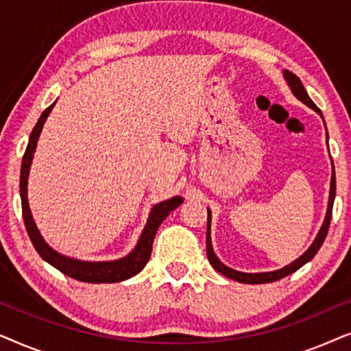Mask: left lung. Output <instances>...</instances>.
Listing matches in <instances>:
<instances>
[{
  "label": "left lung",
  "instance_id": "1",
  "mask_svg": "<svg viewBox=\"0 0 351 351\" xmlns=\"http://www.w3.org/2000/svg\"><path fill=\"white\" fill-rule=\"evenodd\" d=\"M282 76H285L286 83L291 88L292 94H294L302 104H305L306 107L315 110V112L319 113V117L323 118V114H321V110L316 107V105L313 104V100H311L308 97V94H306V90L304 88V84H302V81L297 78V76L289 70H282ZM323 121H324V118H323ZM334 198H335V172H334V165H332V176H330L328 210H326L324 222H323V225H321V228H319L318 234H316L315 241L311 243V246L306 249V251L302 254L299 258H295V261L291 262L289 265L282 267V268H280V270L263 271V273L238 271V270H233V268L227 267L223 262L219 261V257L215 256V252H214L213 241H210V210L208 209V230H206V252H208V261L210 262V265H213L215 270L220 273V275L227 276V278H230V280H234L238 282H244V285H265V282H273V281L281 280V278H285L287 275H291V273H294L295 270H299V268L304 267L306 262H310L311 258L316 256V252L319 251V247L323 246L326 234H328V230H329V225H330V217H332Z\"/></svg>",
  "mask_w": 351,
  "mask_h": 351
}]
</instances>
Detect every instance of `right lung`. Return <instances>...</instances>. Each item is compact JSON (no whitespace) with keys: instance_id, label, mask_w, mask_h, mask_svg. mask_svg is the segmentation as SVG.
Listing matches in <instances>:
<instances>
[{"instance_id":"right-lung-1","label":"right lung","mask_w":351,"mask_h":351,"mask_svg":"<svg viewBox=\"0 0 351 351\" xmlns=\"http://www.w3.org/2000/svg\"><path fill=\"white\" fill-rule=\"evenodd\" d=\"M56 102L47 107L45 112L41 113L40 119H38L36 126L33 128L28 138V145L22 160L21 167V199H22V214H23V222H25V228L28 237H30L33 246L40 254L43 261L51 263L52 267L64 273V275L73 278V280L83 281V282H119L129 278L136 276L137 273L143 270V267L147 265V262L150 261L152 256V246L155 234L160 228L162 220L169 215L171 210H174L177 206L184 203V199L180 196H174V198L161 201V203L155 204L148 215L145 228L138 238L136 247L132 249L128 256L117 261H107V262H89V261H80V258H73L64 254L57 252L56 249H52L49 244L45 241V238L41 237L40 230H38L35 220H33L30 206H28V196H27V185H28V174H30V166L33 161V155H35L38 138L43 131L47 117L54 108Z\"/></svg>"}]
</instances>
